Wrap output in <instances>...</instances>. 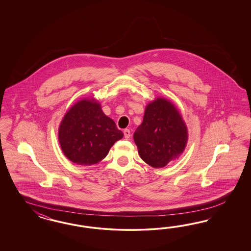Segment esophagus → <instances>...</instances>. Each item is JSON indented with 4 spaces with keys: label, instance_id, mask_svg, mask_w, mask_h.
<instances>
[{
    "label": "esophagus",
    "instance_id": "1",
    "mask_svg": "<svg viewBox=\"0 0 251 251\" xmlns=\"http://www.w3.org/2000/svg\"><path fill=\"white\" fill-rule=\"evenodd\" d=\"M123 133H124V137L126 138V139H129V137H130V130L129 129H125L123 130Z\"/></svg>",
    "mask_w": 251,
    "mask_h": 251
}]
</instances>
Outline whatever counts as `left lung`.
<instances>
[{"label":"left lung","mask_w":251,"mask_h":251,"mask_svg":"<svg viewBox=\"0 0 251 251\" xmlns=\"http://www.w3.org/2000/svg\"><path fill=\"white\" fill-rule=\"evenodd\" d=\"M133 139L141 158L152 167H164L178 158L188 141V129L170 101L158 98L145 108Z\"/></svg>","instance_id":"left-lung-1"}]
</instances>
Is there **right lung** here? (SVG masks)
I'll return each instance as SVG.
<instances>
[{
	"label": "right lung",
	"instance_id": "add662e5",
	"mask_svg": "<svg viewBox=\"0 0 251 251\" xmlns=\"http://www.w3.org/2000/svg\"><path fill=\"white\" fill-rule=\"evenodd\" d=\"M123 137L114 121L106 117L95 99H83L69 109L59 128L65 156L81 166L98 164Z\"/></svg>",
	"mask_w": 251,
	"mask_h": 251
}]
</instances>
